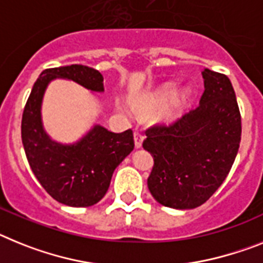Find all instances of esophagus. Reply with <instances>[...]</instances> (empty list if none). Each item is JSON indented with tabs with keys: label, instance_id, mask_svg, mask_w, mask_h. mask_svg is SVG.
Returning <instances> with one entry per match:
<instances>
[{
	"label": "esophagus",
	"instance_id": "esophagus-1",
	"mask_svg": "<svg viewBox=\"0 0 263 263\" xmlns=\"http://www.w3.org/2000/svg\"><path fill=\"white\" fill-rule=\"evenodd\" d=\"M134 139H135V147L140 148L141 145H143V135L139 134V132H135Z\"/></svg>",
	"mask_w": 263,
	"mask_h": 263
}]
</instances>
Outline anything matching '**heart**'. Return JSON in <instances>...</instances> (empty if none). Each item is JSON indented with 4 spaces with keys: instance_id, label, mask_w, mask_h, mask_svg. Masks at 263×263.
Here are the masks:
<instances>
[{
    "instance_id": "1",
    "label": "heart",
    "mask_w": 263,
    "mask_h": 263,
    "mask_svg": "<svg viewBox=\"0 0 263 263\" xmlns=\"http://www.w3.org/2000/svg\"><path fill=\"white\" fill-rule=\"evenodd\" d=\"M191 90L182 87L176 90L175 83H165L157 90L145 93L135 100V109L141 116H154L156 122L172 123L181 116L188 104ZM122 114H127L124 108H119Z\"/></svg>"
}]
</instances>
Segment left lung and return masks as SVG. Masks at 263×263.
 Returning a JSON list of instances; mask_svg holds the SVG:
<instances>
[{"instance_id":"1","label":"left lung","mask_w":263,"mask_h":263,"mask_svg":"<svg viewBox=\"0 0 263 263\" xmlns=\"http://www.w3.org/2000/svg\"><path fill=\"white\" fill-rule=\"evenodd\" d=\"M197 108L170 125L147 129L143 147L155 164L148 189L173 209H195L211 198L232 168L241 141V115L229 78L202 70Z\"/></svg>"}]
</instances>
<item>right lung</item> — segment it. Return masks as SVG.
Returning <instances> with one entry per match:
<instances>
[{"label": "right lung", "instance_id": "1", "mask_svg": "<svg viewBox=\"0 0 263 263\" xmlns=\"http://www.w3.org/2000/svg\"><path fill=\"white\" fill-rule=\"evenodd\" d=\"M55 79L104 92L103 75L95 68L71 65L43 70L22 115L25 154L36 180L54 200L68 206H91L104 197L115 168L134 149V134L131 129L115 134L95 124L75 143L52 140L43 127L42 102L47 86Z\"/></svg>", "mask_w": 263, "mask_h": 263}]
</instances>
